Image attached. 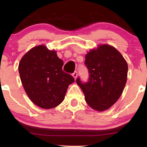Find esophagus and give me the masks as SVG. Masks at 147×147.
I'll use <instances>...</instances> for the list:
<instances>
[{
	"mask_svg": "<svg viewBox=\"0 0 147 147\" xmlns=\"http://www.w3.org/2000/svg\"><path fill=\"white\" fill-rule=\"evenodd\" d=\"M72 77H73L74 78H75V79H77V71H75V72H73V73H72Z\"/></svg>",
	"mask_w": 147,
	"mask_h": 147,
	"instance_id": "obj_1",
	"label": "esophagus"
}]
</instances>
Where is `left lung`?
Here are the masks:
<instances>
[{"instance_id":"8db88e82","label":"left lung","mask_w":147,"mask_h":147,"mask_svg":"<svg viewBox=\"0 0 147 147\" xmlns=\"http://www.w3.org/2000/svg\"><path fill=\"white\" fill-rule=\"evenodd\" d=\"M89 79H76L89 106L97 111L109 109L122 95L126 83L128 65L121 53L109 45H100L86 55Z\"/></svg>"}]
</instances>
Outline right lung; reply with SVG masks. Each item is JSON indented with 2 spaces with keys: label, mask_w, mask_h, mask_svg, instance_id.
Segmentation results:
<instances>
[{
  "label": "right lung",
  "mask_w": 147,
  "mask_h": 147,
  "mask_svg": "<svg viewBox=\"0 0 147 147\" xmlns=\"http://www.w3.org/2000/svg\"><path fill=\"white\" fill-rule=\"evenodd\" d=\"M63 65L57 52L45 45L34 47L22 57L18 65L22 84L30 100L38 107L52 109L63 101L75 79L63 71Z\"/></svg>",
  "instance_id": "obj_1"
}]
</instances>
